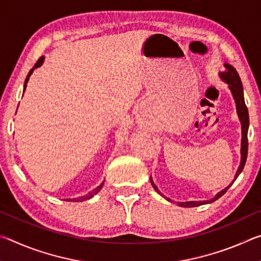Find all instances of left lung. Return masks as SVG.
I'll list each match as a JSON object with an SVG mask.
<instances>
[{
    "label": "left lung",
    "instance_id": "1",
    "mask_svg": "<svg viewBox=\"0 0 261 261\" xmlns=\"http://www.w3.org/2000/svg\"><path fill=\"white\" fill-rule=\"evenodd\" d=\"M224 71H220L219 76L222 81L227 84L228 88L230 90L232 98L235 100L236 103V110H237V115L238 118H240L241 125H242V140H241V163L237 168V171L235 174V178H233L232 182L228 185L227 188H224L223 190H221L220 192L215 194L214 198H212L210 200H202V201H177V205L180 207H197L200 205H206V204H212L215 200H218L220 197H222L224 193L228 191V189L231 187L232 183L235 182L236 178L240 176L242 173L243 168H244V165L246 162V156H247V130H249V112H247V108L245 106V101H244V91H243V85L241 82V78L238 76V73L236 71V69L230 65L229 63H224ZM151 183L153 185V188L155 189V191L161 194L162 197H165L163 194L160 192V190L158 189V187L154 184L153 179L151 177ZM168 201L174 202V200H171L170 198L165 197Z\"/></svg>",
    "mask_w": 261,
    "mask_h": 261
}]
</instances>
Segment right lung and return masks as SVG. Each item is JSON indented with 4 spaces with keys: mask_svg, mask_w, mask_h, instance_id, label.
I'll return each mask as SVG.
<instances>
[{
    "mask_svg": "<svg viewBox=\"0 0 261 261\" xmlns=\"http://www.w3.org/2000/svg\"><path fill=\"white\" fill-rule=\"evenodd\" d=\"M43 61H45V57L43 56H41L40 59L38 60V62L37 63H35V65L34 67L30 70V72H29V74H28V77H26V79H25V83H24V91H23V94H24V92H25V90H26V86H28V82H29V79H30V77H31V74L33 73V71H34V69H37V68H40L41 65L43 64ZM103 183H105V180L102 183H101L98 188H95V189H93L92 190V191H90L88 192L87 194H85V196H82V197H77V198H69V199H65L67 201H84V200H87V199H91V198H93L96 193H98L101 189H102V187H103Z\"/></svg>",
    "mask_w": 261,
    "mask_h": 261,
    "instance_id": "right-lung-1",
    "label": "right lung"
}]
</instances>
